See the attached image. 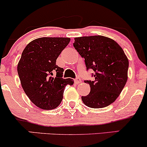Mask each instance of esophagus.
<instances>
[{
    "instance_id": "esophagus-1",
    "label": "esophagus",
    "mask_w": 147,
    "mask_h": 147,
    "mask_svg": "<svg viewBox=\"0 0 147 147\" xmlns=\"http://www.w3.org/2000/svg\"><path fill=\"white\" fill-rule=\"evenodd\" d=\"M75 84L81 83V82H82V79H80V77H77V78L75 79Z\"/></svg>"
}]
</instances>
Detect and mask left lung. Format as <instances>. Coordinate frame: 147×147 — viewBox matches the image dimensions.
Segmentation results:
<instances>
[{
    "label": "left lung",
    "mask_w": 147,
    "mask_h": 147,
    "mask_svg": "<svg viewBox=\"0 0 147 147\" xmlns=\"http://www.w3.org/2000/svg\"><path fill=\"white\" fill-rule=\"evenodd\" d=\"M74 48L84 58L86 70H94L93 81L86 80L90 93L82 96L85 105L93 109L112 104L121 93L128 78L129 60L114 40L103 36L75 38Z\"/></svg>",
    "instance_id": "obj_1"
}]
</instances>
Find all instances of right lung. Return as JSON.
Masks as SVG:
<instances>
[{
	"instance_id": "add662e5",
	"label": "right lung",
	"mask_w": 147,
	"mask_h": 147,
	"mask_svg": "<svg viewBox=\"0 0 147 147\" xmlns=\"http://www.w3.org/2000/svg\"><path fill=\"white\" fill-rule=\"evenodd\" d=\"M70 41L63 37H43L27 45L18 62L21 86L31 102L44 110L57 108L63 99L64 88L73 79H63V69L57 59Z\"/></svg>"
}]
</instances>
